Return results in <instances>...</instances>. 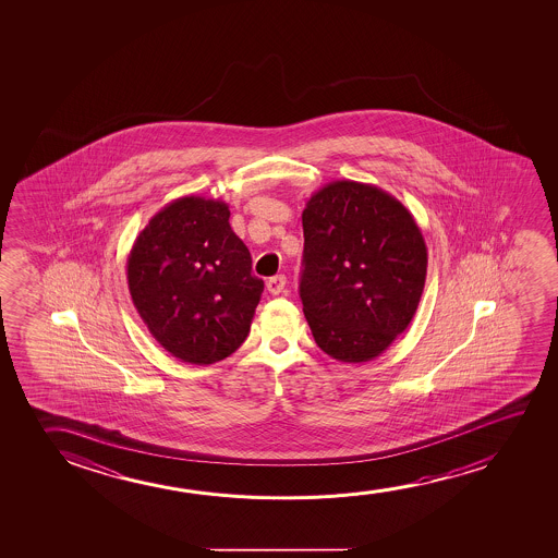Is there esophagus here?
<instances>
[{
    "mask_svg": "<svg viewBox=\"0 0 558 558\" xmlns=\"http://www.w3.org/2000/svg\"><path fill=\"white\" fill-rule=\"evenodd\" d=\"M286 283H288L286 276H272V278H270V280L267 282L268 293H272V295H280V293L283 291V288H286Z\"/></svg>",
    "mask_w": 558,
    "mask_h": 558,
    "instance_id": "34e87169",
    "label": "esophagus"
}]
</instances>
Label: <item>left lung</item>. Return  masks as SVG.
<instances>
[{
	"label": "left lung",
	"instance_id": "left-lung-1",
	"mask_svg": "<svg viewBox=\"0 0 558 558\" xmlns=\"http://www.w3.org/2000/svg\"><path fill=\"white\" fill-rule=\"evenodd\" d=\"M299 295L314 341L331 359L362 364L387 351L420 305L427 245L389 192L331 181L303 209Z\"/></svg>",
	"mask_w": 558,
	"mask_h": 558
}]
</instances>
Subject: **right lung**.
I'll list each match as a JSON object with an SVG mask.
<instances>
[{"label": "right lung", "mask_w": 558, "mask_h": 558, "mask_svg": "<svg viewBox=\"0 0 558 558\" xmlns=\"http://www.w3.org/2000/svg\"><path fill=\"white\" fill-rule=\"evenodd\" d=\"M229 217L222 199H173L141 230L128 257L138 316L171 356L196 366L244 343L265 288Z\"/></svg>", "instance_id": "1"}]
</instances>
